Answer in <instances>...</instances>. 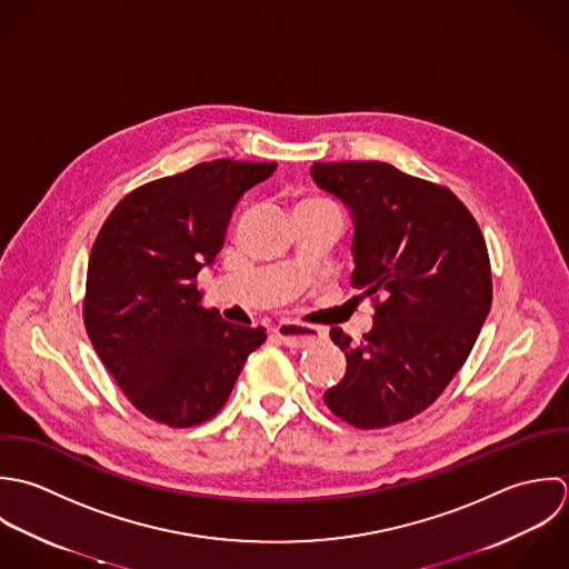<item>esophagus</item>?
I'll use <instances>...</instances> for the list:
<instances>
[{"mask_svg":"<svg viewBox=\"0 0 569 569\" xmlns=\"http://www.w3.org/2000/svg\"><path fill=\"white\" fill-rule=\"evenodd\" d=\"M274 335L279 337V341L283 342L286 347H292V349H301V347H308L312 342L326 339V330L301 326V323H292V321L279 323L274 328Z\"/></svg>","mask_w":569,"mask_h":569,"instance_id":"esophagus-1","label":"esophagus"}]
</instances>
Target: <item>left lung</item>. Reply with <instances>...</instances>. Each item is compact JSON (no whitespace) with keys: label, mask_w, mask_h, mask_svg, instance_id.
<instances>
[{"label":"left lung","mask_w":569,"mask_h":569,"mask_svg":"<svg viewBox=\"0 0 569 569\" xmlns=\"http://www.w3.org/2000/svg\"><path fill=\"white\" fill-rule=\"evenodd\" d=\"M310 173L349 211L351 288L376 299L362 341L330 330L347 371L323 398L358 429L405 422L447 389L490 312L486 241L449 189L393 164L315 162Z\"/></svg>","instance_id":"1"}]
</instances>
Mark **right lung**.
<instances>
[{
  "label": "right lung",
  "instance_id": "1",
  "mask_svg": "<svg viewBox=\"0 0 569 569\" xmlns=\"http://www.w3.org/2000/svg\"><path fill=\"white\" fill-rule=\"evenodd\" d=\"M274 162L213 160L149 182L116 204L90 263L88 337L131 405L184 429L211 420L263 328L200 306L196 277L216 263L234 207Z\"/></svg>",
  "mask_w": 569,
  "mask_h": 569
}]
</instances>
